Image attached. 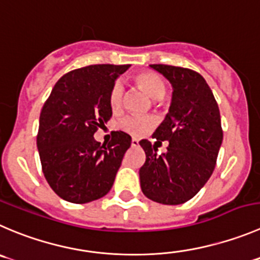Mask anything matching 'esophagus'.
<instances>
[{"label":"esophagus","instance_id":"1","mask_svg":"<svg viewBox=\"0 0 260 260\" xmlns=\"http://www.w3.org/2000/svg\"><path fill=\"white\" fill-rule=\"evenodd\" d=\"M139 145V140L135 139V138H133L132 139V147H138Z\"/></svg>","mask_w":260,"mask_h":260}]
</instances>
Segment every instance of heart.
<instances>
[{
	"instance_id": "1",
	"label": "heart",
	"mask_w": 260,
	"mask_h": 260,
	"mask_svg": "<svg viewBox=\"0 0 260 260\" xmlns=\"http://www.w3.org/2000/svg\"><path fill=\"white\" fill-rule=\"evenodd\" d=\"M135 83L154 101L162 100L166 93L165 81L159 75L150 73V71L138 74L135 76ZM122 84L120 81H116L110 91V106L113 111L120 110L121 103H122ZM153 126H154V120L152 117H139V116H128L120 122V127L123 132L134 135V137H142V135L147 134Z\"/></svg>"
}]
</instances>
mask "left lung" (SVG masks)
I'll use <instances>...</instances> for the list:
<instances>
[{"label": "left lung", "instance_id": "left-lung-1", "mask_svg": "<svg viewBox=\"0 0 260 260\" xmlns=\"http://www.w3.org/2000/svg\"><path fill=\"white\" fill-rule=\"evenodd\" d=\"M172 85V100L153 138L169 142L167 152L157 154L147 139L140 167V187L153 202L177 206L198 194L213 174L223 133L221 116L211 88L200 74L170 65H149ZM160 143V142H159Z\"/></svg>", "mask_w": 260, "mask_h": 260}]
</instances>
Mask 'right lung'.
<instances>
[{"label":"right lung","instance_id":"1","mask_svg":"<svg viewBox=\"0 0 260 260\" xmlns=\"http://www.w3.org/2000/svg\"><path fill=\"white\" fill-rule=\"evenodd\" d=\"M130 65H90L65 74L42 108L37 137L49 186L76 204L105 197L112 187L132 138L113 132L107 145L94 139L112 117L110 91Z\"/></svg>","mask_w":260,"mask_h":260}]
</instances>
